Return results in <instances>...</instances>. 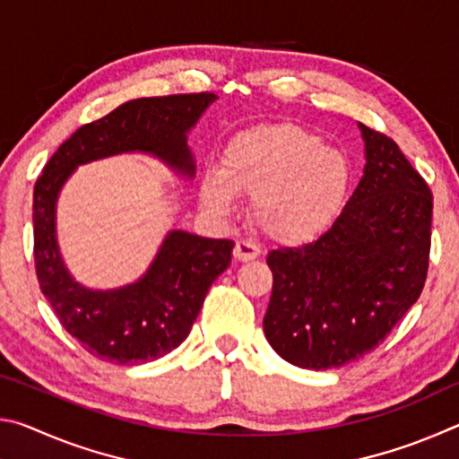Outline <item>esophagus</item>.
Instances as JSON below:
<instances>
[{
  "mask_svg": "<svg viewBox=\"0 0 459 459\" xmlns=\"http://www.w3.org/2000/svg\"><path fill=\"white\" fill-rule=\"evenodd\" d=\"M232 255H235L237 261H253L261 255V248L255 243H251V240H237Z\"/></svg>",
  "mask_w": 459,
  "mask_h": 459,
  "instance_id": "esophagus-1",
  "label": "esophagus"
}]
</instances>
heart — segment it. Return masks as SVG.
Wrapping results in <instances>:
<instances>
[{
    "label": "heart",
    "mask_w": 459,
    "mask_h": 459,
    "mask_svg": "<svg viewBox=\"0 0 459 459\" xmlns=\"http://www.w3.org/2000/svg\"><path fill=\"white\" fill-rule=\"evenodd\" d=\"M351 168L344 155L307 129L271 123L240 131L202 182V202L230 212L232 194L251 196V219L279 243H307L330 227L344 202Z\"/></svg>",
    "instance_id": "obj_1"
}]
</instances>
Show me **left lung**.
<instances>
[{"label": "left lung", "instance_id": "obj_1", "mask_svg": "<svg viewBox=\"0 0 459 459\" xmlns=\"http://www.w3.org/2000/svg\"><path fill=\"white\" fill-rule=\"evenodd\" d=\"M359 188L314 243L269 253L273 291L263 330L301 368L360 359L391 333L423 291L433 194L399 145L362 126Z\"/></svg>", "mask_w": 459, "mask_h": 459}]
</instances>
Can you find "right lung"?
Here are the masks:
<instances>
[{"label":"right lung","mask_w":459,"mask_h":459,"mask_svg":"<svg viewBox=\"0 0 459 459\" xmlns=\"http://www.w3.org/2000/svg\"><path fill=\"white\" fill-rule=\"evenodd\" d=\"M214 92L127 100L103 119L74 131L44 166L34 186L36 277L54 314L84 351L115 364H143L172 352L188 336L208 290L230 265L235 243L174 230L137 283L91 291L73 281L54 237L60 186L79 164L121 152H150L192 176L188 131Z\"/></svg>","instance_id":"obj_1"}]
</instances>
